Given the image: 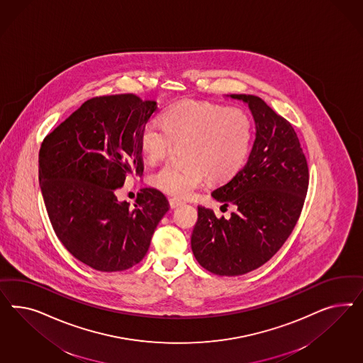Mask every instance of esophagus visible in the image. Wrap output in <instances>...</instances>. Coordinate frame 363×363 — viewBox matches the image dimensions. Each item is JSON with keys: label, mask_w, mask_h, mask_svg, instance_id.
I'll use <instances>...</instances> for the list:
<instances>
[{"label": "esophagus", "mask_w": 363, "mask_h": 363, "mask_svg": "<svg viewBox=\"0 0 363 363\" xmlns=\"http://www.w3.org/2000/svg\"><path fill=\"white\" fill-rule=\"evenodd\" d=\"M169 203H170V208L172 209H176L178 206H181L184 202L181 199H177V198H170L169 199Z\"/></svg>", "instance_id": "1"}]
</instances>
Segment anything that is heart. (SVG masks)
<instances>
[{"label":"heart","mask_w":363,"mask_h":363,"mask_svg":"<svg viewBox=\"0 0 363 363\" xmlns=\"http://www.w3.org/2000/svg\"><path fill=\"white\" fill-rule=\"evenodd\" d=\"M253 126L238 108L208 102L181 101L162 116V123L146 122L140 146L149 161H158L172 145H184L182 167L164 165L150 173V184L173 197H190L206 177L223 182L245 164L250 150Z\"/></svg>","instance_id":"obj_1"}]
</instances>
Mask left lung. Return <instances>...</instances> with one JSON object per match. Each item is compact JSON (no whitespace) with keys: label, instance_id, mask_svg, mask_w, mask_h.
Segmentation results:
<instances>
[{"label":"left lung","instance_id":"8db88e82","mask_svg":"<svg viewBox=\"0 0 363 363\" xmlns=\"http://www.w3.org/2000/svg\"><path fill=\"white\" fill-rule=\"evenodd\" d=\"M228 97L249 106L255 140L245 166L211 193L234 209L230 218L198 206L191 250L210 273L234 277L266 264L289 238L308 193V169L290 122L257 96Z\"/></svg>","mask_w":363,"mask_h":363}]
</instances>
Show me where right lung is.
Segmentation results:
<instances>
[{
	"label": "right lung",
	"mask_w": 363,
	"mask_h": 363,
	"mask_svg": "<svg viewBox=\"0 0 363 363\" xmlns=\"http://www.w3.org/2000/svg\"><path fill=\"white\" fill-rule=\"evenodd\" d=\"M157 102L134 94L88 99L45 137L38 178L49 220L66 250L99 272L143 261L169 210L165 196L145 187L130 209L116 190L143 174L140 134Z\"/></svg>",
	"instance_id": "right-lung-1"
}]
</instances>
